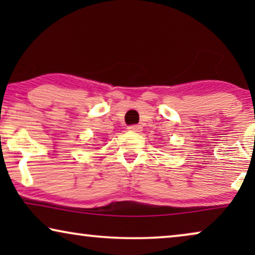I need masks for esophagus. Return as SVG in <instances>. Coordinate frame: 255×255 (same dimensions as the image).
I'll return each instance as SVG.
<instances>
[{"instance_id": "esophagus-1", "label": "esophagus", "mask_w": 255, "mask_h": 255, "mask_svg": "<svg viewBox=\"0 0 255 255\" xmlns=\"http://www.w3.org/2000/svg\"><path fill=\"white\" fill-rule=\"evenodd\" d=\"M128 128L130 131H132V132H140V131H142V128L140 127V125H131V127H128Z\"/></svg>"}]
</instances>
